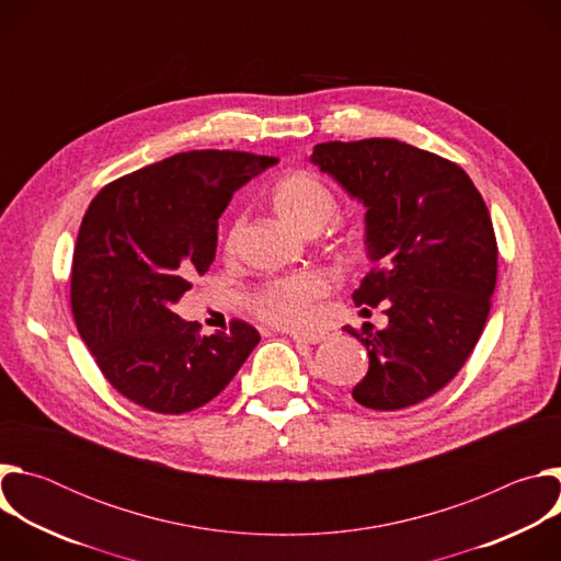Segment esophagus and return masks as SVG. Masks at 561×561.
<instances>
[{
	"label": "esophagus",
	"instance_id": "34e87169",
	"mask_svg": "<svg viewBox=\"0 0 561 561\" xmlns=\"http://www.w3.org/2000/svg\"><path fill=\"white\" fill-rule=\"evenodd\" d=\"M293 342H306V344H319L324 342L327 335L324 333H290Z\"/></svg>",
	"mask_w": 561,
	"mask_h": 561
}]
</instances>
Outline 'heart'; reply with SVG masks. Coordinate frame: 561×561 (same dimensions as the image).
<instances>
[{
  "label": "heart",
  "instance_id": "obj_1",
  "mask_svg": "<svg viewBox=\"0 0 561 561\" xmlns=\"http://www.w3.org/2000/svg\"><path fill=\"white\" fill-rule=\"evenodd\" d=\"M271 204L275 213L301 232L322 230L340 208L337 195L331 184L312 171L297 169L284 175L271 191ZM244 215L232 217L224 234V251L234 253L239 234L244 228ZM335 249L353 257L362 247V230L348 224L333 226ZM331 290L327 275L317 271H304L288 277L271 279L257 286L249 295L251 310L264 322L279 329H299L310 322L312 310L319 299H324Z\"/></svg>",
  "mask_w": 561,
  "mask_h": 561
}]
</instances>
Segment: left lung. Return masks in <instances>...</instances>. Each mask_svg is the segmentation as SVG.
<instances>
[{
    "label": "left lung",
    "instance_id": "left-lung-1",
    "mask_svg": "<svg viewBox=\"0 0 561 561\" xmlns=\"http://www.w3.org/2000/svg\"><path fill=\"white\" fill-rule=\"evenodd\" d=\"M310 159L368 208L375 266L353 299L383 301L388 314L381 331L346 327L370 359L355 402L373 411L420 404L461 370L486 327L497 284L486 202L463 169L407 141H327Z\"/></svg>",
    "mask_w": 561,
    "mask_h": 561
}]
</instances>
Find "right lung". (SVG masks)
Segmentation results:
<instances>
[{
  "label": "right lung",
  "mask_w": 561,
  "mask_h": 561,
  "mask_svg": "<svg viewBox=\"0 0 561 561\" xmlns=\"http://www.w3.org/2000/svg\"><path fill=\"white\" fill-rule=\"evenodd\" d=\"M277 157L188 150L106 184L72 253L70 308L102 375L133 404L182 415L219 394L260 344L230 319L197 333L171 308L215 260L217 219L232 193Z\"/></svg>",
  "instance_id": "obj_1"
}]
</instances>
